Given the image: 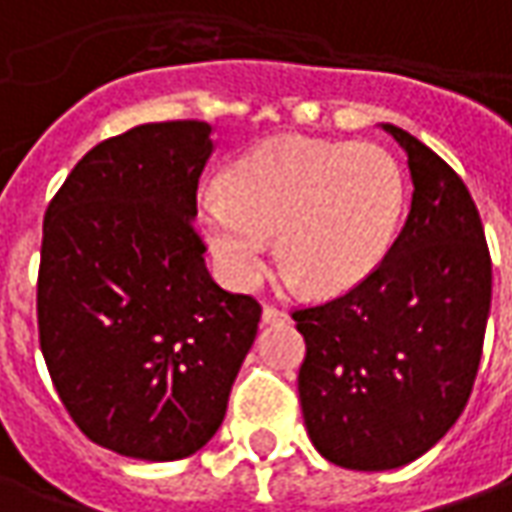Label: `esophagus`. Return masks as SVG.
<instances>
[{"instance_id":"34e87169","label":"esophagus","mask_w":512,"mask_h":512,"mask_svg":"<svg viewBox=\"0 0 512 512\" xmlns=\"http://www.w3.org/2000/svg\"><path fill=\"white\" fill-rule=\"evenodd\" d=\"M290 315L279 307H264L262 310V324H287Z\"/></svg>"}]
</instances>
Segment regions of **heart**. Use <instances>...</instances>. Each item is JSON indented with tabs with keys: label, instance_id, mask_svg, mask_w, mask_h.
I'll use <instances>...</instances> for the list:
<instances>
[{
	"label": "heart",
	"instance_id": "1",
	"mask_svg": "<svg viewBox=\"0 0 512 512\" xmlns=\"http://www.w3.org/2000/svg\"><path fill=\"white\" fill-rule=\"evenodd\" d=\"M197 202L219 270L236 287L262 276L270 233L315 293H341L389 253L406 208L403 168L375 143L281 135L242 154Z\"/></svg>",
	"mask_w": 512,
	"mask_h": 512
}]
</instances>
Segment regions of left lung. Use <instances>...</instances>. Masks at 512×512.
I'll list each match as a JSON object with an SVG mask.
<instances>
[{"label": "left lung", "mask_w": 512, "mask_h": 512, "mask_svg": "<svg viewBox=\"0 0 512 512\" xmlns=\"http://www.w3.org/2000/svg\"><path fill=\"white\" fill-rule=\"evenodd\" d=\"M411 211L366 279L293 312L304 425L318 454L349 471H392L448 434L468 403L490 312V250L471 191L414 135Z\"/></svg>", "instance_id": "8db88e82"}]
</instances>
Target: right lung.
<instances>
[{
	"label": "right lung",
	"mask_w": 512,
	"mask_h": 512,
	"mask_svg": "<svg viewBox=\"0 0 512 512\" xmlns=\"http://www.w3.org/2000/svg\"><path fill=\"white\" fill-rule=\"evenodd\" d=\"M211 152L202 120L143 123L89 149L44 214L41 355L72 423L120 456L200 451L259 329V301L222 290L202 259Z\"/></svg>",
	"instance_id": "1"
}]
</instances>
